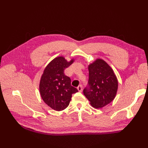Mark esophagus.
I'll use <instances>...</instances> for the list:
<instances>
[{
  "label": "esophagus",
  "instance_id": "esophagus-1",
  "mask_svg": "<svg viewBox=\"0 0 148 148\" xmlns=\"http://www.w3.org/2000/svg\"><path fill=\"white\" fill-rule=\"evenodd\" d=\"M77 89L79 92H82V90H83V88H82V85H79V86L77 87Z\"/></svg>",
  "mask_w": 148,
  "mask_h": 148
}]
</instances>
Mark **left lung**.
I'll list each match as a JSON object with an SVG mask.
<instances>
[{
  "instance_id": "obj_1",
  "label": "left lung",
  "mask_w": 148,
  "mask_h": 148,
  "mask_svg": "<svg viewBox=\"0 0 148 148\" xmlns=\"http://www.w3.org/2000/svg\"><path fill=\"white\" fill-rule=\"evenodd\" d=\"M88 87L84 95L95 108L100 109L112 101L117 95L118 80L114 70L106 61L97 59L88 65Z\"/></svg>"
}]
</instances>
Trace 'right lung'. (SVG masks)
Here are the masks:
<instances>
[{
	"mask_svg": "<svg viewBox=\"0 0 148 148\" xmlns=\"http://www.w3.org/2000/svg\"><path fill=\"white\" fill-rule=\"evenodd\" d=\"M74 59L67 61L59 56L49 62L43 71L39 82L41 98L51 109L63 110L69 106L73 93L78 89L71 85V79L64 74V70L72 64Z\"/></svg>",
	"mask_w": 148,
	"mask_h": 148,
	"instance_id": "add662e5",
	"label": "right lung"
}]
</instances>
